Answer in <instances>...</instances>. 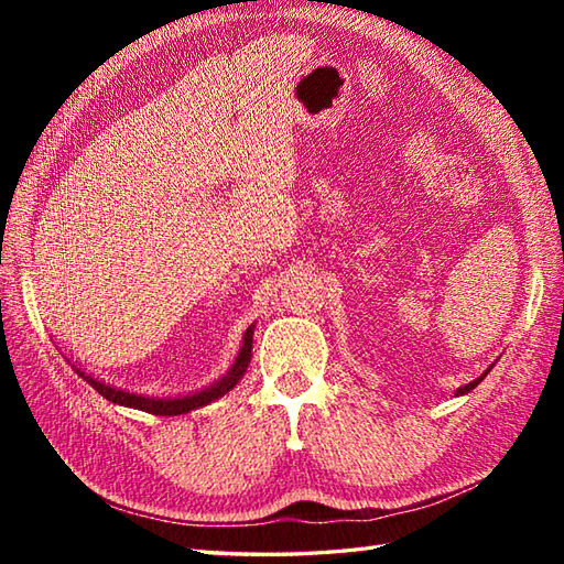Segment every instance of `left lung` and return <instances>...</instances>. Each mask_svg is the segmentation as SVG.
I'll use <instances>...</instances> for the list:
<instances>
[{
	"label": "left lung",
	"instance_id": "left-lung-1",
	"mask_svg": "<svg viewBox=\"0 0 564 564\" xmlns=\"http://www.w3.org/2000/svg\"><path fill=\"white\" fill-rule=\"evenodd\" d=\"M487 373H489V370H487ZM487 373H485V376H487ZM485 376H482V378H485ZM482 378H477V380H473V382H467V386H463V388L458 390V394H465V392H470L473 388L480 386V380H482Z\"/></svg>",
	"mask_w": 564,
	"mask_h": 564
}]
</instances>
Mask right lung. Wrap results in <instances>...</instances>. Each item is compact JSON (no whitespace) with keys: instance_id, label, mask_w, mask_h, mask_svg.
<instances>
[{"instance_id":"right-lung-1","label":"right lung","mask_w":564,"mask_h":564,"mask_svg":"<svg viewBox=\"0 0 564 564\" xmlns=\"http://www.w3.org/2000/svg\"><path fill=\"white\" fill-rule=\"evenodd\" d=\"M251 337H254V327H249L245 332V344L242 349H239V356L235 366L230 368V373H227L220 382H215L213 388L203 390L198 394H188V398H178V400H154V398H142V394H133V392H123V390H116L111 386H104V382L94 380L91 376L82 373L79 368H75L77 373L89 382V386L97 390L99 394H104L106 400L109 402H116V404H123V406H133V410H142L148 414H160V416H176V414H186L191 410H196V406H203L208 404L213 400L223 398L225 392H230L239 380H242V376L247 373V366L251 361Z\"/></svg>"}]
</instances>
